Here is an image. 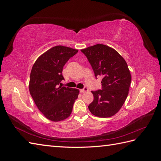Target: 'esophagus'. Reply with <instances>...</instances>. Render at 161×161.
I'll use <instances>...</instances> for the list:
<instances>
[{"instance_id":"obj_1","label":"esophagus","mask_w":161,"mask_h":161,"mask_svg":"<svg viewBox=\"0 0 161 161\" xmlns=\"http://www.w3.org/2000/svg\"><path fill=\"white\" fill-rule=\"evenodd\" d=\"M88 91H89V89H87V88H86V87H85L84 89H80V92H87Z\"/></svg>"}]
</instances>
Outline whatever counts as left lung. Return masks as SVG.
<instances>
[{
  "label": "left lung",
  "instance_id": "1",
  "mask_svg": "<svg viewBox=\"0 0 161 161\" xmlns=\"http://www.w3.org/2000/svg\"><path fill=\"white\" fill-rule=\"evenodd\" d=\"M95 75L103 77L102 90L91 91L94 99L88 106L91 113L99 118H109L116 114L127 98L131 74L124 58L114 48L96 44L82 49Z\"/></svg>",
  "mask_w": 161,
  "mask_h": 161
}]
</instances>
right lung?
<instances>
[{
    "label": "right lung",
    "instance_id": "right-lung-1",
    "mask_svg": "<svg viewBox=\"0 0 161 161\" xmlns=\"http://www.w3.org/2000/svg\"><path fill=\"white\" fill-rule=\"evenodd\" d=\"M72 47L56 46L39 57L30 74L29 89L38 109L47 119L57 122L70 115L79 90L59 86L62 69L78 52Z\"/></svg>",
    "mask_w": 161,
    "mask_h": 161
}]
</instances>
